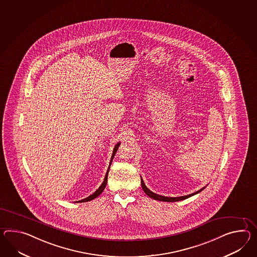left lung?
Segmentation results:
<instances>
[{
  "mask_svg": "<svg viewBox=\"0 0 257 257\" xmlns=\"http://www.w3.org/2000/svg\"><path fill=\"white\" fill-rule=\"evenodd\" d=\"M141 186H142V188H143L145 193L148 195L149 197H151V198L154 199V200H162V201H167V202H174V201H179V200H186V199H188V198L191 197V196H193V195L198 194L199 192H200L201 190H203V189L205 188V187H204V188H200V190L196 191V192L192 193V194L187 195V196H182V197H165V196L156 194V193H154V192L151 191L149 188L146 187V185H145L144 181H143V179H142V178H141Z\"/></svg>",
  "mask_w": 257,
  "mask_h": 257,
  "instance_id": "obj_1",
  "label": "left lung"
}]
</instances>
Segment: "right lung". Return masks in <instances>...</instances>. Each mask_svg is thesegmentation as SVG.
Masks as SVG:
<instances>
[{
  "mask_svg": "<svg viewBox=\"0 0 257 257\" xmlns=\"http://www.w3.org/2000/svg\"><path fill=\"white\" fill-rule=\"evenodd\" d=\"M119 146V143H117V145L114 147V150H113L112 152V156H111V160H110V163H111V162H112L113 157H114V155H115V153H116V151H117V150H118ZM108 171H109V167H108V169H107V171H106V176H105V178H104V181H103L102 185H101L100 187H99V188H98L96 191H94L93 194L90 195V196L87 197V198H85V199H83V200H79V201H76V202H85V201H89V200H94V199H95L96 197H98V196H99V195H100L101 193L103 192V190L105 189V188H106V182H107V174H108Z\"/></svg>",
  "mask_w": 257,
  "mask_h": 257,
  "instance_id": "right-lung-1",
  "label": "right lung"
}]
</instances>
